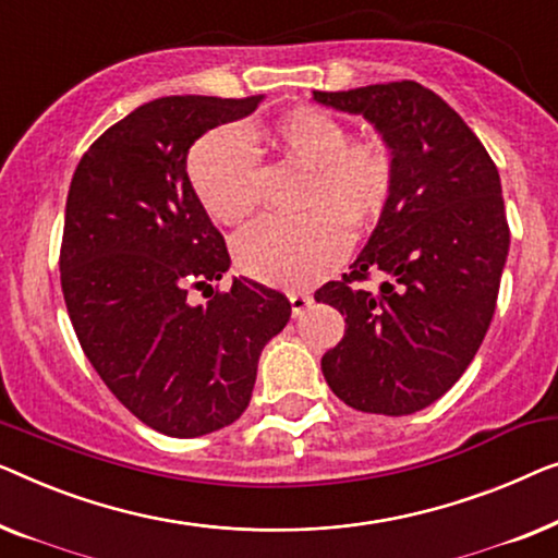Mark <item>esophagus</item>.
I'll return each mask as SVG.
<instances>
[{
    "mask_svg": "<svg viewBox=\"0 0 558 558\" xmlns=\"http://www.w3.org/2000/svg\"><path fill=\"white\" fill-rule=\"evenodd\" d=\"M288 301H290V311H293V318H301L305 308H311L313 298L308 293H290Z\"/></svg>",
    "mask_w": 558,
    "mask_h": 558,
    "instance_id": "34e87169",
    "label": "esophagus"
}]
</instances>
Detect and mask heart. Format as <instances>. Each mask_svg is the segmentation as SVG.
Returning a JSON list of instances; mask_svg holds the SVG:
<instances>
[{"instance_id":"b5f03b06","label":"heart","mask_w":558,"mask_h":558,"mask_svg":"<svg viewBox=\"0 0 558 558\" xmlns=\"http://www.w3.org/2000/svg\"><path fill=\"white\" fill-rule=\"evenodd\" d=\"M272 141L313 171L308 217H265L234 240L250 278L305 288L328 276L349 250V232H366L387 215L397 190V156L381 138L351 144L349 125L324 108L301 106L280 116ZM194 192L219 225H240L260 202V159L234 125L209 131L190 156Z\"/></svg>"}]
</instances>
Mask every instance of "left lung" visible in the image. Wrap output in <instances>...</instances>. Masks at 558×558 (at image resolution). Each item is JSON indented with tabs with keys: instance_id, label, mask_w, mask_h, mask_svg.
Here are the masks:
<instances>
[{
	"instance_id": "8db88e82",
	"label": "left lung",
	"mask_w": 558,
	"mask_h": 558,
	"mask_svg": "<svg viewBox=\"0 0 558 558\" xmlns=\"http://www.w3.org/2000/svg\"><path fill=\"white\" fill-rule=\"evenodd\" d=\"M361 113L397 156V190L366 247L316 301L347 316L320 368L359 412L402 417L445 395L477 354L496 313L511 245L500 177L481 138L414 81L324 93ZM381 271L379 291L363 282Z\"/></svg>"
}]
</instances>
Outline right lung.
<instances>
[{"instance_id":"add662e5","label":"right lung","mask_w":558,"mask_h":558,"mask_svg":"<svg viewBox=\"0 0 558 558\" xmlns=\"http://www.w3.org/2000/svg\"><path fill=\"white\" fill-rule=\"evenodd\" d=\"M263 96H167L93 141L65 204L60 282L85 356L131 414L169 437L232 425L257 359L290 318L288 298L230 268L186 174L202 133L245 119ZM192 289H209L204 306Z\"/></svg>"}]
</instances>
